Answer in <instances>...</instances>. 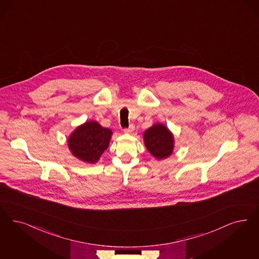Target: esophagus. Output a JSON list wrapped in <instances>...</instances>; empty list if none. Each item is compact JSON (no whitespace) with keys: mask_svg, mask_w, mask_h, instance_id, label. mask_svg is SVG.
<instances>
[{"mask_svg":"<svg viewBox=\"0 0 259 259\" xmlns=\"http://www.w3.org/2000/svg\"><path fill=\"white\" fill-rule=\"evenodd\" d=\"M134 130L135 125L130 124V126H129V128H127V129H124V133L125 134H132V133L134 132Z\"/></svg>","mask_w":259,"mask_h":259,"instance_id":"obj_1","label":"esophagus"}]
</instances>
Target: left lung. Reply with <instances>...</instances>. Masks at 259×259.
Masks as SVG:
<instances>
[{
	"label": "left lung",
	"instance_id": "1",
	"mask_svg": "<svg viewBox=\"0 0 259 259\" xmlns=\"http://www.w3.org/2000/svg\"><path fill=\"white\" fill-rule=\"evenodd\" d=\"M143 142L153 157L161 161L170 157L174 150V136L162 123H154L144 131Z\"/></svg>",
	"mask_w": 259,
	"mask_h": 259
}]
</instances>
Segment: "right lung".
Here are the masks:
<instances>
[{
  "mask_svg": "<svg viewBox=\"0 0 259 259\" xmlns=\"http://www.w3.org/2000/svg\"><path fill=\"white\" fill-rule=\"evenodd\" d=\"M113 132L96 120L77 126L68 138V146L72 156L87 163H97L109 146Z\"/></svg>",
  "mask_w": 259,
  "mask_h": 259,
  "instance_id": "obj_1",
  "label": "right lung"
}]
</instances>
